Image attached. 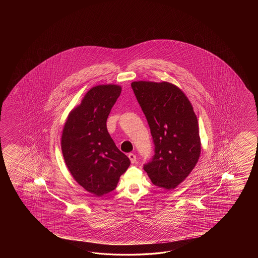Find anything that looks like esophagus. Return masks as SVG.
I'll return each instance as SVG.
<instances>
[{
	"label": "esophagus",
	"instance_id": "obj_1",
	"mask_svg": "<svg viewBox=\"0 0 258 258\" xmlns=\"http://www.w3.org/2000/svg\"><path fill=\"white\" fill-rule=\"evenodd\" d=\"M128 158L131 160V163H135L137 161V156L135 154L130 153L128 155Z\"/></svg>",
	"mask_w": 258,
	"mask_h": 258
}]
</instances>
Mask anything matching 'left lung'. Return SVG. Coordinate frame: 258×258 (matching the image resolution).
Segmentation results:
<instances>
[{"label": "left lung", "instance_id": "left-lung-1", "mask_svg": "<svg viewBox=\"0 0 258 258\" xmlns=\"http://www.w3.org/2000/svg\"><path fill=\"white\" fill-rule=\"evenodd\" d=\"M131 87L155 145V155L144 165V170L154 185L174 189L190 174L201 153L198 118L192 104L170 83L136 81Z\"/></svg>", "mask_w": 258, "mask_h": 258}]
</instances>
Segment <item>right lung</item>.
Segmentation results:
<instances>
[{"mask_svg": "<svg viewBox=\"0 0 258 258\" xmlns=\"http://www.w3.org/2000/svg\"><path fill=\"white\" fill-rule=\"evenodd\" d=\"M121 92L117 85L91 88L69 113L61 135L66 166L78 184L101 197L115 189L130 166L107 130V118Z\"/></svg>", "mask_w": 258, "mask_h": 258, "instance_id": "1", "label": "right lung"}]
</instances>
